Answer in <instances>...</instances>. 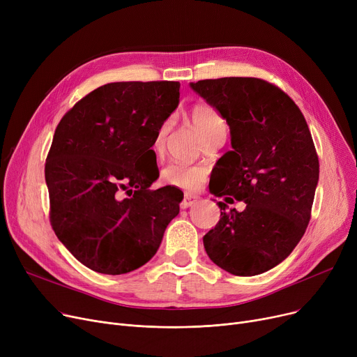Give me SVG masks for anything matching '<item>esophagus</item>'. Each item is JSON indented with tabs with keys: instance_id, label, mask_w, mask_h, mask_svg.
<instances>
[{
	"instance_id": "esophagus-1",
	"label": "esophagus",
	"mask_w": 357,
	"mask_h": 357,
	"mask_svg": "<svg viewBox=\"0 0 357 357\" xmlns=\"http://www.w3.org/2000/svg\"><path fill=\"white\" fill-rule=\"evenodd\" d=\"M197 201H198V197H197V195L185 194V195H183V199H182V202H181V208H183V210L190 208V207H192V205H194Z\"/></svg>"
}]
</instances>
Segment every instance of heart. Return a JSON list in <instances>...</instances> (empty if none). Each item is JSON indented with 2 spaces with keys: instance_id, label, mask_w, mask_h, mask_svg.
Returning <instances> with one entry per match:
<instances>
[{
  "instance_id": "obj_1",
  "label": "heart",
  "mask_w": 357,
  "mask_h": 357,
  "mask_svg": "<svg viewBox=\"0 0 357 357\" xmlns=\"http://www.w3.org/2000/svg\"><path fill=\"white\" fill-rule=\"evenodd\" d=\"M188 119L199 131L202 140L207 143L215 137L226 136L227 124L220 112L207 104H197L188 111ZM169 133V121H163L152 142V149L156 155H160L163 150L165 139ZM207 178V171L202 166L188 165L182 162H174L167 165L160 175V181L165 185L175 186L183 191H195Z\"/></svg>"
}]
</instances>
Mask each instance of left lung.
<instances>
[{"label": "left lung", "mask_w": 357, "mask_h": 357, "mask_svg": "<svg viewBox=\"0 0 357 357\" xmlns=\"http://www.w3.org/2000/svg\"><path fill=\"white\" fill-rule=\"evenodd\" d=\"M230 127L233 150L214 171L215 197L245 201L222 210L204 248L217 266L236 276L264 273L285 260L304 236L320 163L301 109L287 93L259 78L191 82Z\"/></svg>", "instance_id": "1"}]
</instances>
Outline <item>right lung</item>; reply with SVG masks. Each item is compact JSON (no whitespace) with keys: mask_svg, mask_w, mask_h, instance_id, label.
Masks as SVG:
<instances>
[{"mask_svg":"<svg viewBox=\"0 0 357 357\" xmlns=\"http://www.w3.org/2000/svg\"><path fill=\"white\" fill-rule=\"evenodd\" d=\"M179 86L174 81L102 85L54 130L45 167L50 224L92 271L121 275L143 266L179 214L178 188L149 190L159 178L152 142L178 107Z\"/></svg>","mask_w":357,"mask_h":357,"instance_id":"obj_1","label":"right lung"}]
</instances>
